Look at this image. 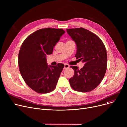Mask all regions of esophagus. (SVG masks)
<instances>
[{
  "label": "esophagus",
  "instance_id": "34e87169",
  "mask_svg": "<svg viewBox=\"0 0 127 127\" xmlns=\"http://www.w3.org/2000/svg\"><path fill=\"white\" fill-rule=\"evenodd\" d=\"M69 67V65H68L67 64H64V69L68 68Z\"/></svg>",
  "mask_w": 127,
  "mask_h": 127
}]
</instances>
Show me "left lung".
I'll list each match as a JSON object with an SVG mask.
<instances>
[{
	"label": "left lung",
	"instance_id": "left-lung-1",
	"mask_svg": "<svg viewBox=\"0 0 127 127\" xmlns=\"http://www.w3.org/2000/svg\"><path fill=\"white\" fill-rule=\"evenodd\" d=\"M77 46L75 57L84 63L83 68L71 66L75 71L69 80L71 87L80 92H89L100 83L107 66V53L101 40L94 33L83 28L66 29Z\"/></svg>",
	"mask_w": 127,
	"mask_h": 127
}]
</instances>
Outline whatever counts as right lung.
<instances>
[{"instance_id": "1", "label": "right lung", "mask_w": 127, "mask_h": 127, "mask_svg": "<svg viewBox=\"0 0 127 127\" xmlns=\"http://www.w3.org/2000/svg\"><path fill=\"white\" fill-rule=\"evenodd\" d=\"M62 29L47 28L33 32L27 37L20 49L18 65L26 83L33 91L45 94L54 90L64 66L48 65L46 56L64 34Z\"/></svg>"}]
</instances>
